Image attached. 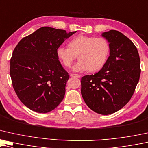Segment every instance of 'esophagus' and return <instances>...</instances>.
<instances>
[{
    "mask_svg": "<svg viewBox=\"0 0 148 148\" xmlns=\"http://www.w3.org/2000/svg\"><path fill=\"white\" fill-rule=\"evenodd\" d=\"M70 76H71V77H77V78H80V77H81L80 75L74 74V73H71V74H70Z\"/></svg>",
    "mask_w": 148,
    "mask_h": 148,
    "instance_id": "esophagus-1",
    "label": "esophagus"
}]
</instances>
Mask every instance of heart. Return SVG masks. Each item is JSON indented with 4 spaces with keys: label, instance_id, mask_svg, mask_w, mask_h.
<instances>
[{
    "label": "heart",
    "instance_id": "heart-1",
    "mask_svg": "<svg viewBox=\"0 0 148 148\" xmlns=\"http://www.w3.org/2000/svg\"><path fill=\"white\" fill-rule=\"evenodd\" d=\"M110 52V45L103 37L79 35L69 42V47L60 46L57 55L65 67H69L78 55L74 71H96L104 65Z\"/></svg>",
    "mask_w": 148,
    "mask_h": 148
}]
</instances>
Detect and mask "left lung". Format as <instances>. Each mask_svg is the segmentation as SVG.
Instances as JSON below:
<instances>
[{
	"label": "left lung",
	"mask_w": 148,
	"mask_h": 148,
	"mask_svg": "<svg viewBox=\"0 0 148 148\" xmlns=\"http://www.w3.org/2000/svg\"><path fill=\"white\" fill-rule=\"evenodd\" d=\"M110 57L99 72L83 76L81 93L87 106L101 115L113 113L131 99L140 79V59L130 38L115 30L103 33Z\"/></svg>",
	"instance_id": "left-lung-1"
}]
</instances>
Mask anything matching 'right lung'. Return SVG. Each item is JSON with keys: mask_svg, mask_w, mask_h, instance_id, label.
Returning a JSON list of instances; mask_svg holds the SVG:
<instances>
[{"mask_svg": "<svg viewBox=\"0 0 148 148\" xmlns=\"http://www.w3.org/2000/svg\"><path fill=\"white\" fill-rule=\"evenodd\" d=\"M75 33L43 27L23 38L14 48L10 63L12 87L30 110L48 113L63 99L69 75L59 61L57 50Z\"/></svg>", "mask_w": 148, "mask_h": 148, "instance_id": "add662e5", "label": "right lung"}]
</instances>
